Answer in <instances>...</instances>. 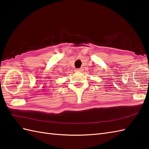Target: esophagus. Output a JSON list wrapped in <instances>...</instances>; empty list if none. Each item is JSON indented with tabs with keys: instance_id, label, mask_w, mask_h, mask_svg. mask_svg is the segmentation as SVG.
<instances>
[{
	"instance_id": "34e87169",
	"label": "esophagus",
	"mask_w": 149,
	"mask_h": 149,
	"mask_svg": "<svg viewBox=\"0 0 149 149\" xmlns=\"http://www.w3.org/2000/svg\"><path fill=\"white\" fill-rule=\"evenodd\" d=\"M75 71L76 72H82V69H81V68H78V69H76Z\"/></svg>"
}]
</instances>
